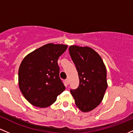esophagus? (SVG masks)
Returning a JSON list of instances; mask_svg holds the SVG:
<instances>
[{"label":"esophagus","instance_id":"esophagus-1","mask_svg":"<svg viewBox=\"0 0 133 133\" xmlns=\"http://www.w3.org/2000/svg\"><path fill=\"white\" fill-rule=\"evenodd\" d=\"M65 82H66V84H69V79H66V80H65Z\"/></svg>","mask_w":133,"mask_h":133}]
</instances>
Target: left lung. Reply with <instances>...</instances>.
<instances>
[{"instance_id":"1","label":"left lung","mask_w":133,"mask_h":133,"mask_svg":"<svg viewBox=\"0 0 133 133\" xmlns=\"http://www.w3.org/2000/svg\"><path fill=\"white\" fill-rule=\"evenodd\" d=\"M69 53L79 79V87L70 93L77 107L90 111L100 104L107 89L106 66L98 53L88 46L72 45Z\"/></svg>"}]
</instances>
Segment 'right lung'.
<instances>
[{
	"label": "right lung",
	"instance_id": "obj_1",
	"mask_svg": "<svg viewBox=\"0 0 133 133\" xmlns=\"http://www.w3.org/2000/svg\"><path fill=\"white\" fill-rule=\"evenodd\" d=\"M67 45L48 43L24 57L18 70L22 94L33 106L46 108L52 104L65 90L59 77L57 59Z\"/></svg>",
	"mask_w": 133,
	"mask_h": 133
}]
</instances>
